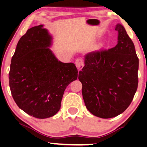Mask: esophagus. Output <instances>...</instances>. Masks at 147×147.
<instances>
[{
	"label": "esophagus",
	"instance_id": "esophagus-1",
	"mask_svg": "<svg viewBox=\"0 0 147 147\" xmlns=\"http://www.w3.org/2000/svg\"><path fill=\"white\" fill-rule=\"evenodd\" d=\"M75 63H76V66L77 67V68H78L79 71H80L81 69L83 68L84 62H83V61L82 59H80V58H79V59L76 60Z\"/></svg>",
	"mask_w": 147,
	"mask_h": 147
}]
</instances>
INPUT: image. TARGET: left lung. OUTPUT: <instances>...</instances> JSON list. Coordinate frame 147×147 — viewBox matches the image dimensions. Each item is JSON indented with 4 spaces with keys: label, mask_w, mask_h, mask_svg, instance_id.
I'll list each match as a JSON object with an SVG mask.
<instances>
[{
    "label": "left lung",
    "mask_w": 147,
    "mask_h": 147,
    "mask_svg": "<svg viewBox=\"0 0 147 147\" xmlns=\"http://www.w3.org/2000/svg\"><path fill=\"white\" fill-rule=\"evenodd\" d=\"M115 30L116 46L86 55L85 66L79 72L86 109L102 119L123 113L133 100L138 85L139 59L134 43L121 24Z\"/></svg>",
    "instance_id": "left-lung-1"
}]
</instances>
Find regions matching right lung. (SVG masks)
I'll list each match as a JSON object with an SVG mask.
<instances>
[{"label":"right lung","mask_w":147,"mask_h":147,"mask_svg":"<svg viewBox=\"0 0 147 147\" xmlns=\"http://www.w3.org/2000/svg\"><path fill=\"white\" fill-rule=\"evenodd\" d=\"M51 42L42 25L30 28L19 40L11 61L9 85L13 100L37 119L54 116L67 86L78 79L75 64L59 61L49 48Z\"/></svg>","instance_id":"add662e5"}]
</instances>
